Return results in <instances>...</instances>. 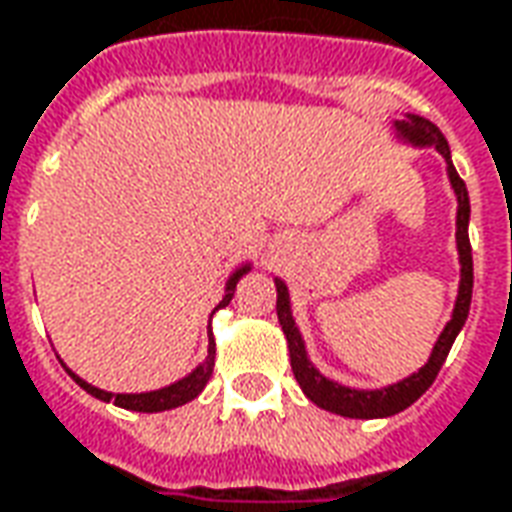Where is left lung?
Wrapping results in <instances>:
<instances>
[{
  "instance_id": "1",
  "label": "left lung",
  "mask_w": 512,
  "mask_h": 512,
  "mask_svg": "<svg viewBox=\"0 0 512 512\" xmlns=\"http://www.w3.org/2000/svg\"><path fill=\"white\" fill-rule=\"evenodd\" d=\"M396 130L402 138H407L410 144L416 146H435L438 152L446 160V171H449V182L455 188L457 194V252H460V291H457L455 313H452V321L443 327L441 338L432 349L427 366L418 368V374H410L407 380L396 382V385H388V388H380V391H355V388H343L338 382L321 377L313 363L307 360L305 341L296 330L291 316V299H288V288L285 282H277V318H280L282 332L288 338V352H291V368L293 377L299 382V388L305 391V396L313 402V405L324 407L330 413H338V416L346 418H388L402 413L405 407H410L416 402L421 393L430 388L438 371H441L443 360L449 355L452 343H455L457 332L463 330L468 318V307H471V288H474V260H471V244H468V191L466 182L460 180V174L452 166V152H449V144L443 138V132L432 124V121L421 119V116H407L405 121H396Z\"/></svg>"
}]
</instances>
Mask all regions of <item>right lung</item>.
I'll list each match as a JSON object with an SVG mask.
<instances>
[{
  "mask_svg": "<svg viewBox=\"0 0 512 512\" xmlns=\"http://www.w3.org/2000/svg\"><path fill=\"white\" fill-rule=\"evenodd\" d=\"M246 271H249V266L238 268V271L232 274L230 282H227V293H224V299L219 302V307L230 305L232 293H235V285H238V280L244 277ZM219 307H216V310H219ZM216 310H213V313H216ZM213 366H216V343H213V338H210L205 363H199L188 377H182L180 382H174V385H169V388H160V391L107 393L102 391V388H94V385H88L85 380H80V377H77L74 371H69V368H66V371H69L71 380L77 382L82 391H88L91 396H96V399H102V402H113V405L124 407V410H138V413H160V410H171V407H180L185 405V402L196 399L199 393L205 391L207 380H210V374H213Z\"/></svg>",
  "mask_w": 512,
  "mask_h": 512,
  "instance_id": "1",
  "label": "right lung"
}]
</instances>
